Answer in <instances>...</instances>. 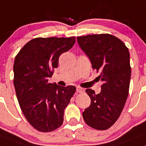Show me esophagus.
Wrapping results in <instances>:
<instances>
[{
  "label": "esophagus",
  "instance_id": "34e87169",
  "mask_svg": "<svg viewBox=\"0 0 146 146\" xmlns=\"http://www.w3.org/2000/svg\"><path fill=\"white\" fill-rule=\"evenodd\" d=\"M84 91V90L83 88H82V87H77V92L82 93V92H83Z\"/></svg>",
  "mask_w": 146,
  "mask_h": 146
}]
</instances>
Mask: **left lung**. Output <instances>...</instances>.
Masks as SVG:
<instances>
[{
  "mask_svg": "<svg viewBox=\"0 0 146 146\" xmlns=\"http://www.w3.org/2000/svg\"><path fill=\"white\" fill-rule=\"evenodd\" d=\"M77 39L93 69L100 72L98 80L103 82L98 95L92 89L86 90L91 103L83 112V118L91 127L107 130L120 117L128 95L131 75L129 50L111 34L83 36Z\"/></svg>",
  "mask_w": 146,
  "mask_h": 146,
  "instance_id": "left-lung-1",
  "label": "left lung"
}]
</instances>
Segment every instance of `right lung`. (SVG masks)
<instances>
[{
    "label": "right lung",
    "instance_id": "obj_1",
    "mask_svg": "<svg viewBox=\"0 0 146 146\" xmlns=\"http://www.w3.org/2000/svg\"><path fill=\"white\" fill-rule=\"evenodd\" d=\"M75 43V37L36 38L15 58L13 84L25 117L36 130L47 133L63 123L64 109L76 91L74 86L48 83L59 58Z\"/></svg>",
    "mask_w": 146,
    "mask_h": 146
}]
</instances>
